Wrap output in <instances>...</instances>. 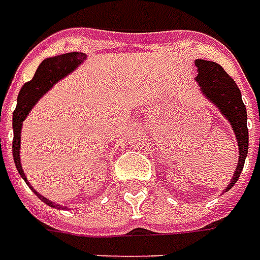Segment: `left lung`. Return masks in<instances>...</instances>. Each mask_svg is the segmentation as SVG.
<instances>
[{
    "label": "left lung",
    "instance_id": "obj_1",
    "mask_svg": "<svg viewBox=\"0 0 260 260\" xmlns=\"http://www.w3.org/2000/svg\"><path fill=\"white\" fill-rule=\"evenodd\" d=\"M199 74L196 81L202 91L210 101L221 110V113L231 123L239 145V159L231 183L225 190H230L244 169L245 158L248 154V127H246V108L242 102L241 91L235 81L225 73V70L217 62L207 60H196Z\"/></svg>",
    "mask_w": 260,
    "mask_h": 260
}]
</instances>
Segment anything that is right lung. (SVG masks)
<instances>
[{"label": "right lung", "mask_w": 260, "mask_h": 260, "mask_svg": "<svg viewBox=\"0 0 260 260\" xmlns=\"http://www.w3.org/2000/svg\"><path fill=\"white\" fill-rule=\"evenodd\" d=\"M84 60H85V54L84 53H78V51H75V53H66V54H61V56H56L51 57V58H47V60H43L42 64L38 67V70H36L32 80L26 82V84H23L22 89L19 91L18 105H16V109L14 110V116H12V128H14L12 154H14V161H15L16 169H18V172L21 174V176L25 180H26V178H25V174L22 171L21 158H19L22 123H23L27 113L33 108V105L39 101V98L42 96L45 92H47V89L54 85L57 81L61 80L62 77H66L68 73H71ZM26 183L30 186V183L27 180ZM30 189L46 204H49L51 207H56V204L53 203V202H49L42 194H39L33 187H30Z\"/></svg>", "instance_id": "right-lung-1"}]
</instances>
